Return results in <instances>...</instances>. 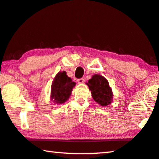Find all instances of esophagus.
<instances>
[{
	"mask_svg": "<svg viewBox=\"0 0 159 159\" xmlns=\"http://www.w3.org/2000/svg\"><path fill=\"white\" fill-rule=\"evenodd\" d=\"M84 82V78H80V79H78L77 80V82L79 83V84H82L83 82Z\"/></svg>",
	"mask_w": 159,
	"mask_h": 159,
	"instance_id": "34e87169",
	"label": "esophagus"
}]
</instances>
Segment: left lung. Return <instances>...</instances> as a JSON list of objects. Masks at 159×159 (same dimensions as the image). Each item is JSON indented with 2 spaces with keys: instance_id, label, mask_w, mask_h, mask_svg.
Returning a JSON list of instances; mask_svg holds the SVG:
<instances>
[{
  "instance_id": "8db88e82",
  "label": "left lung",
  "mask_w": 159,
  "mask_h": 159,
  "mask_svg": "<svg viewBox=\"0 0 159 159\" xmlns=\"http://www.w3.org/2000/svg\"><path fill=\"white\" fill-rule=\"evenodd\" d=\"M91 91L92 98L102 107H106L113 102V92L109 82L102 75L95 74L86 83Z\"/></svg>"
}]
</instances>
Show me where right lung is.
Segmentation results:
<instances>
[{
  "instance_id": "add662e5",
  "label": "right lung",
  "mask_w": 159,
  "mask_h": 159,
  "mask_svg": "<svg viewBox=\"0 0 159 159\" xmlns=\"http://www.w3.org/2000/svg\"><path fill=\"white\" fill-rule=\"evenodd\" d=\"M75 84L76 83L67 76L65 71L59 72L51 85L50 100L57 104L65 103L70 98Z\"/></svg>"
}]
</instances>
